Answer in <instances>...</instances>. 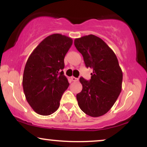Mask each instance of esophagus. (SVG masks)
<instances>
[{
    "instance_id": "1",
    "label": "esophagus",
    "mask_w": 147,
    "mask_h": 147,
    "mask_svg": "<svg viewBox=\"0 0 147 147\" xmlns=\"http://www.w3.org/2000/svg\"><path fill=\"white\" fill-rule=\"evenodd\" d=\"M71 79H72V82H77V81L79 80L78 78H76V77H72Z\"/></svg>"
}]
</instances>
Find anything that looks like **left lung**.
I'll list each match as a JSON object with an SVG mask.
<instances>
[{"mask_svg":"<svg viewBox=\"0 0 147 147\" xmlns=\"http://www.w3.org/2000/svg\"><path fill=\"white\" fill-rule=\"evenodd\" d=\"M74 43L86 66L93 70L90 82L79 79L82 90L77 95L78 105L90 117L104 115L122 91L123 74L117 57L102 38L93 34L75 38Z\"/></svg>","mask_w":147,"mask_h":147,"instance_id":"obj_1","label":"left lung"}]
</instances>
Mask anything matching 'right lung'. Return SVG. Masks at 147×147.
<instances>
[{
	"label": "right lung",
	"mask_w": 147,
	"mask_h": 147,
	"mask_svg": "<svg viewBox=\"0 0 147 147\" xmlns=\"http://www.w3.org/2000/svg\"><path fill=\"white\" fill-rule=\"evenodd\" d=\"M72 44L61 34L47 36L33 50L25 64L23 88L27 102L36 113L50 115L59 109L68 88L63 75L64 57Z\"/></svg>",
	"instance_id": "add662e5"
}]
</instances>
